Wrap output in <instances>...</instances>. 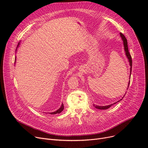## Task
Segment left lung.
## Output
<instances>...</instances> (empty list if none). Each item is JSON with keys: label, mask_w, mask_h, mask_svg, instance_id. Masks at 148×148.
<instances>
[{"label": "left lung", "mask_w": 148, "mask_h": 148, "mask_svg": "<svg viewBox=\"0 0 148 148\" xmlns=\"http://www.w3.org/2000/svg\"><path fill=\"white\" fill-rule=\"evenodd\" d=\"M120 34L121 38L122 40H123V42L124 49V51H125V55H126V56H127V59H128V60H129V64H130V78H129V79H130L131 73H132V56H131V55H130V53H129V49H128V45H127V39H126L125 37L121 33H120ZM129 84H130V80H129V84H128L127 89H128V87H129ZM125 95H124V96H125ZM124 96H123V97H124ZM123 98H122V99H121L120 101H117V102H115V103H112V104H111V105H107V106H98V105H95V104L93 105V106H95V108H97V109H98V110H106V109H108V108H110L112 105H113L114 104H115V103H117V102H120L121 100L123 99Z\"/></svg>", "instance_id": "1"}]
</instances>
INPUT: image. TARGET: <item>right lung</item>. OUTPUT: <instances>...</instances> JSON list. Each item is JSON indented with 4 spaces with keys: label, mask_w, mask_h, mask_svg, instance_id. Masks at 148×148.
<instances>
[{
    "label": "right lung",
    "mask_w": 148,
    "mask_h": 148,
    "mask_svg": "<svg viewBox=\"0 0 148 148\" xmlns=\"http://www.w3.org/2000/svg\"><path fill=\"white\" fill-rule=\"evenodd\" d=\"M19 45H20V42H19L18 44V46H17V47H16V49L15 50L16 52V51H17V49L18 48ZM15 62H16V56H15ZM64 104H63V103H62V105H61V107H60V108H59V109H58V110H56V111H54V112H49V114H51V115H54V114H60V113H61V112L64 110Z\"/></svg>",
    "instance_id": "1"
}]
</instances>
